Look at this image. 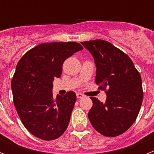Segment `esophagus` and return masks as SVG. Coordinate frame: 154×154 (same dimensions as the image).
I'll use <instances>...</instances> for the list:
<instances>
[{"label": "esophagus", "mask_w": 154, "mask_h": 154, "mask_svg": "<svg viewBox=\"0 0 154 154\" xmlns=\"http://www.w3.org/2000/svg\"><path fill=\"white\" fill-rule=\"evenodd\" d=\"M76 96H77L78 99H82V98L84 97V95H82V93H79V92H77V93H76Z\"/></svg>", "instance_id": "obj_1"}]
</instances>
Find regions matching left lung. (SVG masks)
<instances>
[{
  "instance_id": "left-lung-1",
  "label": "left lung",
  "mask_w": 154,
  "mask_h": 154,
  "mask_svg": "<svg viewBox=\"0 0 154 154\" xmlns=\"http://www.w3.org/2000/svg\"><path fill=\"white\" fill-rule=\"evenodd\" d=\"M81 44L93 56L96 83L107 96L104 103L90 97L93 105L88 113L89 121L105 137L120 135L135 122L140 109L143 97L140 75L130 57L109 42L96 39Z\"/></svg>"
}]
</instances>
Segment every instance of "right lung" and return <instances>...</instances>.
I'll use <instances>...</instances> for the list:
<instances>
[{
	"label": "right lung",
	"instance_id": "right-lung-1",
	"mask_svg": "<svg viewBox=\"0 0 154 154\" xmlns=\"http://www.w3.org/2000/svg\"><path fill=\"white\" fill-rule=\"evenodd\" d=\"M82 49L77 42L44 43L27 51L17 63L11 81L14 104L35 137L52 140L67 129L76 95L69 91L55 99L53 81L61 77L65 59Z\"/></svg>",
	"mask_w": 154,
	"mask_h": 154
}]
</instances>
